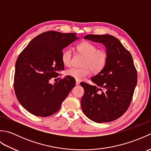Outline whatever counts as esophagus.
<instances>
[{
  "label": "esophagus",
  "instance_id": "1",
  "mask_svg": "<svg viewBox=\"0 0 151 151\" xmlns=\"http://www.w3.org/2000/svg\"><path fill=\"white\" fill-rule=\"evenodd\" d=\"M80 84V82L78 81H76V86H78Z\"/></svg>",
  "mask_w": 151,
  "mask_h": 151
}]
</instances>
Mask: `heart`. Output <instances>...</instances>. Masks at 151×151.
Returning a JSON list of instances; mask_svg holds the SVG:
<instances>
[{
  "instance_id": "obj_1",
  "label": "heart",
  "mask_w": 151,
  "mask_h": 151,
  "mask_svg": "<svg viewBox=\"0 0 151 151\" xmlns=\"http://www.w3.org/2000/svg\"><path fill=\"white\" fill-rule=\"evenodd\" d=\"M77 52L84 56L82 68H70L65 71L66 75L77 81H82L92 73H98L104 68L108 60V54L103 49H97V47L89 41H82L76 47ZM72 59V50H64L62 54V62L65 66H70Z\"/></svg>"
}]
</instances>
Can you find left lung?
Returning <instances> with one entry per match:
<instances>
[{
	"mask_svg": "<svg viewBox=\"0 0 151 151\" xmlns=\"http://www.w3.org/2000/svg\"><path fill=\"white\" fill-rule=\"evenodd\" d=\"M84 38L103 44L108 60L104 68L91 78L95 86L81 83L84 89L81 99L82 111L96 123L113 121L127 110L137 84V71L132 55L111 35L89 34ZM101 88L104 91L99 92Z\"/></svg>",
	"mask_w": 151,
	"mask_h": 151,
	"instance_id": "left-lung-1",
	"label": "left lung"
}]
</instances>
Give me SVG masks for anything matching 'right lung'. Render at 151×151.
I'll return each instance as SVG.
<instances>
[{
  "instance_id": "right-lung-1",
  "label": "right lung",
  "mask_w": 151,
  "mask_h": 151,
  "mask_svg": "<svg viewBox=\"0 0 151 151\" xmlns=\"http://www.w3.org/2000/svg\"><path fill=\"white\" fill-rule=\"evenodd\" d=\"M79 38L75 33L45 32L34 37L19 56L14 90L19 103L30 114L39 117L55 114L75 87L69 76L54 84L49 81L64 69L63 49Z\"/></svg>"
}]
</instances>
